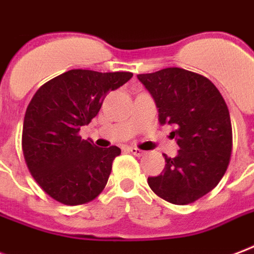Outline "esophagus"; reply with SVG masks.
<instances>
[{"instance_id":"esophagus-1","label":"esophagus","mask_w":254,"mask_h":254,"mask_svg":"<svg viewBox=\"0 0 254 254\" xmlns=\"http://www.w3.org/2000/svg\"><path fill=\"white\" fill-rule=\"evenodd\" d=\"M127 150H129L131 154H134L135 157H141V156H144V154H145L144 150H141V149H137V148H133V146L127 148Z\"/></svg>"}]
</instances>
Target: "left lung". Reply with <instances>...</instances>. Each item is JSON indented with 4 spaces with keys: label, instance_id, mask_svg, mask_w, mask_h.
Returning <instances> with one entry per match:
<instances>
[{
    "label": "left lung",
    "instance_id": "left-lung-1",
    "mask_svg": "<svg viewBox=\"0 0 254 254\" xmlns=\"http://www.w3.org/2000/svg\"><path fill=\"white\" fill-rule=\"evenodd\" d=\"M137 78L150 93L161 125L174 129L177 156H165V168L148 184L158 197L176 205L194 202L216 188L229 165L232 124L218 89L181 67H166Z\"/></svg>",
    "mask_w": 254,
    "mask_h": 254
}]
</instances>
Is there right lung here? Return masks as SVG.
I'll return each mask as SVG.
<instances>
[{"label":"right lung","instance_id":"right-lung-1","mask_svg":"<svg viewBox=\"0 0 254 254\" xmlns=\"http://www.w3.org/2000/svg\"><path fill=\"white\" fill-rule=\"evenodd\" d=\"M131 77L129 71L73 69L33 96L25 113L22 150L32 176L52 198L65 205L85 204L105 188L121 149L97 148L78 133L98 114L106 94Z\"/></svg>","mask_w":254,"mask_h":254}]
</instances>
